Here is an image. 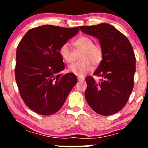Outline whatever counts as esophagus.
<instances>
[{
  "label": "esophagus",
  "instance_id": "1",
  "mask_svg": "<svg viewBox=\"0 0 148 148\" xmlns=\"http://www.w3.org/2000/svg\"><path fill=\"white\" fill-rule=\"evenodd\" d=\"M85 79L84 77H77V80L79 82H83V81H84Z\"/></svg>",
  "mask_w": 148,
  "mask_h": 148
}]
</instances>
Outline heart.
Returning a JSON list of instances; mask_svg holds the SVG:
<instances>
[{"label": "heart", "mask_w": 148, "mask_h": 148, "mask_svg": "<svg viewBox=\"0 0 148 148\" xmlns=\"http://www.w3.org/2000/svg\"><path fill=\"white\" fill-rule=\"evenodd\" d=\"M73 44L78 49L82 50L83 52L80 55V61L71 64L69 70L76 75L83 77L92 70L93 64L96 66L100 63L103 58V50L100 45L94 44L93 40L88 36H81L75 40ZM59 52L66 62L71 63L73 61V53L68 42L60 46Z\"/></svg>", "instance_id": "obj_1"}]
</instances>
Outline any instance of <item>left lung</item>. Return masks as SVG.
<instances>
[{"mask_svg":"<svg viewBox=\"0 0 148 148\" xmlns=\"http://www.w3.org/2000/svg\"><path fill=\"white\" fill-rule=\"evenodd\" d=\"M79 28L98 38L103 50L102 60L93 74L102 79L97 82L92 76L86 78L87 102L99 114H115L127 104L134 85L135 56L132 46L126 36L108 23Z\"/></svg>","mask_w":148,"mask_h":148,"instance_id":"left-lung-1","label":"left lung"}]
</instances>
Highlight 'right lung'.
<instances>
[{
	"label": "right lung",
	"instance_id": "1",
	"mask_svg": "<svg viewBox=\"0 0 148 148\" xmlns=\"http://www.w3.org/2000/svg\"><path fill=\"white\" fill-rule=\"evenodd\" d=\"M79 31L77 27L39 26L29 29L17 46L16 82L25 104L38 114L59 110L77 82L72 73L59 74L64 69L59 49Z\"/></svg>",
	"mask_w": 148,
	"mask_h": 148
}]
</instances>
